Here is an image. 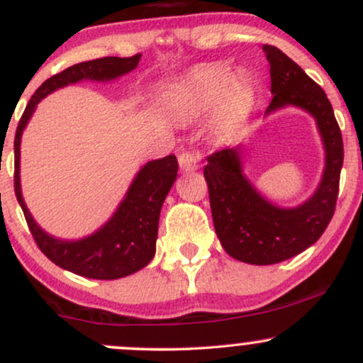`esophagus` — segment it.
Instances as JSON below:
<instances>
[{"instance_id":"34e87169","label":"esophagus","mask_w":363,"mask_h":363,"mask_svg":"<svg viewBox=\"0 0 363 363\" xmlns=\"http://www.w3.org/2000/svg\"><path fill=\"white\" fill-rule=\"evenodd\" d=\"M198 157L191 152H182L179 155V167L184 170V172H194V170H198Z\"/></svg>"}]
</instances>
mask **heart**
<instances>
[{"label": "heart", "mask_w": 363, "mask_h": 363, "mask_svg": "<svg viewBox=\"0 0 363 363\" xmlns=\"http://www.w3.org/2000/svg\"><path fill=\"white\" fill-rule=\"evenodd\" d=\"M256 83L247 73H230L220 65H203L165 86L162 104L174 118L203 119L210 114L216 136H232L251 119Z\"/></svg>", "instance_id": "1"}]
</instances>
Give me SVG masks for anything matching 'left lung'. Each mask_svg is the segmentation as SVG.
<instances>
[{
  "mask_svg": "<svg viewBox=\"0 0 363 363\" xmlns=\"http://www.w3.org/2000/svg\"><path fill=\"white\" fill-rule=\"evenodd\" d=\"M272 74L273 101L264 116L297 107L312 116L324 148V169L315 191L297 206L266 198L244 172V147H228L206 158L205 179L215 232L228 256L247 264H277L297 256L326 230L335 213L343 140L326 94L286 54L262 45Z\"/></svg>",
  "mask_w": 363,
  "mask_h": 363,
  "instance_id": "8db88e82",
  "label": "left lung"
}]
</instances>
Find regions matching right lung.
Wrapping results in <instances>:
<instances>
[{"label": "right lung", "mask_w": 363, "mask_h": 363, "mask_svg": "<svg viewBox=\"0 0 363 363\" xmlns=\"http://www.w3.org/2000/svg\"><path fill=\"white\" fill-rule=\"evenodd\" d=\"M141 54L133 57H101L69 66L45 80L25 107L15 135V194L37 245L62 269L91 280H118L140 272L155 256L160 210L177 179V158L169 155L141 165L114 213L95 232L82 239H61L45 232L25 205L20 182L22 135L37 104L52 91L90 82H112L138 66Z\"/></svg>", "instance_id": "add662e5"}]
</instances>
